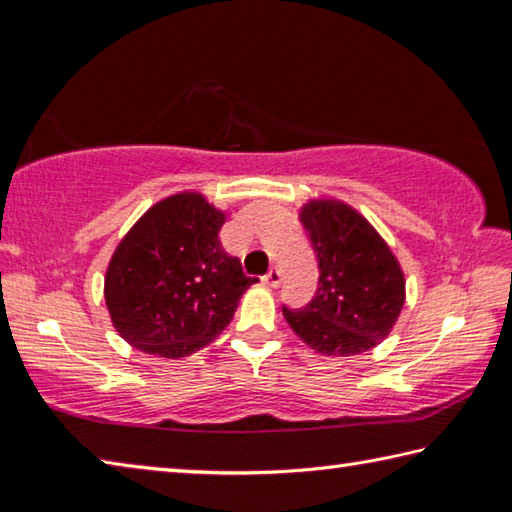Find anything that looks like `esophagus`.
Instances as JSON below:
<instances>
[{
    "label": "esophagus",
    "mask_w": 512,
    "mask_h": 512,
    "mask_svg": "<svg viewBox=\"0 0 512 512\" xmlns=\"http://www.w3.org/2000/svg\"><path fill=\"white\" fill-rule=\"evenodd\" d=\"M264 282L268 284V287H280L282 284V271L280 268H271V271H268L266 275H264Z\"/></svg>",
    "instance_id": "34e87169"
}]
</instances>
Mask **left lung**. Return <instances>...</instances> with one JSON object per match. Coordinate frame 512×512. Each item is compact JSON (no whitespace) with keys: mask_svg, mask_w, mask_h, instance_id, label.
I'll return each instance as SVG.
<instances>
[{"mask_svg":"<svg viewBox=\"0 0 512 512\" xmlns=\"http://www.w3.org/2000/svg\"><path fill=\"white\" fill-rule=\"evenodd\" d=\"M300 223L318 259V289L305 307H282L284 318L325 357L368 352L391 334L404 307L400 262L379 232L341 201H309Z\"/></svg>","mask_w":512,"mask_h":512,"instance_id":"obj_1","label":"left lung"}]
</instances>
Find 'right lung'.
Listing matches in <instances>:
<instances>
[{
    "label": "right lung",
    "instance_id": "right-lung-1",
    "mask_svg": "<svg viewBox=\"0 0 512 512\" xmlns=\"http://www.w3.org/2000/svg\"><path fill=\"white\" fill-rule=\"evenodd\" d=\"M225 214L196 192L155 203L119 241L106 271L112 325L133 348L180 359L205 348L257 277L219 239Z\"/></svg>",
    "mask_w": 512,
    "mask_h": 512
}]
</instances>
